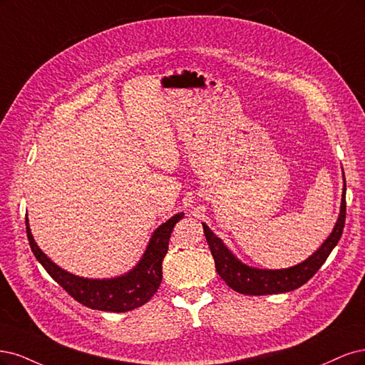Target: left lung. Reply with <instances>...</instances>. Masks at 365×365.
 Wrapping results in <instances>:
<instances>
[{
	"label": "left lung",
	"mask_w": 365,
	"mask_h": 365,
	"mask_svg": "<svg viewBox=\"0 0 365 365\" xmlns=\"http://www.w3.org/2000/svg\"><path fill=\"white\" fill-rule=\"evenodd\" d=\"M344 175V174H343ZM346 222V179L343 187V197H341L339 215L335 222L332 233L322 244L317 252H314L307 261L289 268L282 269H261L242 264L225 245L217 235L210 230L203 222L205 237L209 244L210 253L214 256L215 268L220 277L237 292L245 296H264V294H279L288 292L302 287L319 272V268L324 264L327 256L331 255L334 247L338 244L341 235H343Z\"/></svg>",
	"instance_id": "obj_1"
}]
</instances>
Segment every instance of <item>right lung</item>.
Here are the masks:
<instances>
[{
    "mask_svg": "<svg viewBox=\"0 0 365 365\" xmlns=\"http://www.w3.org/2000/svg\"><path fill=\"white\" fill-rule=\"evenodd\" d=\"M183 212L175 214L153 232L147 250L130 272L113 279H88L65 272L46 256L34 242L26 217L27 238L33 255L42 267L69 296L91 309L127 312L143 307L155 296L162 282V261L168 252V242L175 222L183 218Z\"/></svg>",
    "mask_w": 365,
    "mask_h": 365,
    "instance_id": "1",
    "label": "right lung"
}]
</instances>
